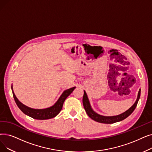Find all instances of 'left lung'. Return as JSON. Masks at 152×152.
I'll return each instance as SVG.
<instances>
[{
	"label": "left lung",
	"instance_id": "left-lung-1",
	"mask_svg": "<svg viewBox=\"0 0 152 152\" xmlns=\"http://www.w3.org/2000/svg\"><path fill=\"white\" fill-rule=\"evenodd\" d=\"M140 91H141V89H140L139 91H138L137 100L132 106L130 108H129L127 110L124 112V113H122L120 115H118L104 116V115H99V114H97L96 113H95V112L91 108L88 96L86 94V92H85V91H84V95H83V103L84 109H85L86 112L87 114L91 118H92V120H94L98 122H100V123H103V124H114L115 122L123 121L124 119L126 118L127 117H129L132 113H133L137 106L138 100H139V99H140Z\"/></svg>",
	"mask_w": 152,
	"mask_h": 152
}]
</instances>
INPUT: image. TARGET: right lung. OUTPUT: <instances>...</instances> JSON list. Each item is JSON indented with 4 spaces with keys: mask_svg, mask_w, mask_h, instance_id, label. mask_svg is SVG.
<instances>
[{
    "mask_svg": "<svg viewBox=\"0 0 152 152\" xmlns=\"http://www.w3.org/2000/svg\"><path fill=\"white\" fill-rule=\"evenodd\" d=\"M75 88L76 87H73L67 90H65L63 92V94H61L60 97L58 99L57 102L53 105H52L51 107L43 109H35L26 106V105L20 102L18 100L17 97L15 96L14 91H13L12 86L13 96H14V100L18 108L20 109L25 114L32 117L33 118L38 120L49 119V118H53L55 116H56L61 110L63 103L66 99L71 94V92L74 91Z\"/></svg>",
    "mask_w": 152,
    "mask_h": 152,
    "instance_id": "1",
    "label": "right lung"
}]
</instances>
